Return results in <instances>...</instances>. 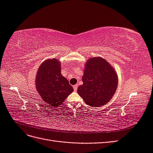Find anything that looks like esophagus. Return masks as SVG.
Wrapping results in <instances>:
<instances>
[{"label":"esophagus","instance_id":"34e87169","mask_svg":"<svg viewBox=\"0 0 153 153\" xmlns=\"http://www.w3.org/2000/svg\"><path fill=\"white\" fill-rule=\"evenodd\" d=\"M73 89H74V91L76 92L77 89H78V85H73Z\"/></svg>","mask_w":153,"mask_h":153}]
</instances>
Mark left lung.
Listing matches in <instances>:
<instances>
[{
	"mask_svg": "<svg viewBox=\"0 0 153 153\" xmlns=\"http://www.w3.org/2000/svg\"><path fill=\"white\" fill-rule=\"evenodd\" d=\"M84 67L83 84L78 87V93L86 104L94 107L102 106L116 91L117 73L109 62L100 57L89 59Z\"/></svg>",
	"mask_w": 153,
	"mask_h": 153,
	"instance_id": "left-lung-1",
	"label": "left lung"
}]
</instances>
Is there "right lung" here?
<instances>
[{
  "label": "right lung",
  "instance_id": "add662e5",
  "mask_svg": "<svg viewBox=\"0 0 153 153\" xmlns=\"http://www.w3.org/2000/svg\"><path fill=\"white\" fill-rule=\"evenodd\" d=\"M36 88L41 98L49 106H61L73 91L68 80L61 75L58 59H49L41 63L36 75Z\"/></svg>",
  "mask_w": 153,
  "mask_h": 153
}]
</instances>
